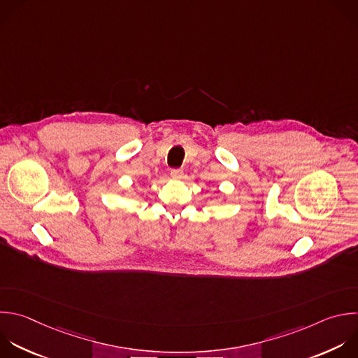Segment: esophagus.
Instances as JSON below:
<instances>
[{
    "mask_svg": "<svg viewBox=\"0 0 358 358\" xmlns=\"http://www.w3.org/2000/svg\"><path fill=\"white\" fill-rule=\"evenodd\" d=\"M170 176H171L173 178L180 180V178H182V177H184V171H182L181 169H173V170L170 171Z\"/></svg>",
    "mask_w": 358,
    "mask_h": 358,
    "instance_id": "esophagus-1",
    "label": "esophagus"
}]
</instances>
